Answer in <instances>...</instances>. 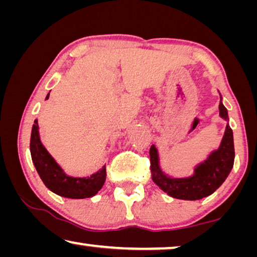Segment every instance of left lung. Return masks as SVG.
<instances>
[{"instance_id": "left-lung-1", "label": "left lung", "mask_w": 257, "mask_h": 257, "mask_svg": "<svg viewBox=\"0 0 257 257\" xmlns=\"http://www.w3.org/2000/svg\"><path fill=\"white\" fill-rule=\"evenodd\" d=\"M218 108L219 115L224 120L229 119L222 101ZM150 161L152 180L164 192L182 200H199L214 193L229 176L234 162L233 133L227 123L218 150L213 151L205 162L198 165L191 177L170 178L166 176L159 167L158 151L154 145L150 149Z\"/></svg>"}]
</instances>
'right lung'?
<instances>
[{
    "mask_svg": "<svg viewBox=\"0 0 257 257\" xmlns=\"http://www.w3.org/2000/svg\"><path fill=\"white\" fill-rule=\"evenodd\" d=\"M49 98V93L46 99ZM31 156L39 176L52 192L71 199H84L95 195L104 185L106 178L105 166L89 177H71L64 173L59 165L42 145L39 135L38 120L34 121L31 134Z\"/></svg>",
    "mask_w": 257,
    "mask_h": 257,
    "instance_id": "right-lung-1",
    "label": "right lung"
}]
</instances>
